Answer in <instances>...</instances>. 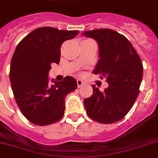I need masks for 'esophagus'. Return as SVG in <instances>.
<instances>
[{"mask_svg": "<svg viewBox=\"0 0 158 158\" xmlns=\"http://www.w3.org/2000/svg\"><path fill=\"white\" fill-rule=\"evenodd\" d=\"M77 84H78V87H79V88H80V87H81L82 85L84 84V82L82 81L80 79H77Z\"/></svg>", "mask_w": 158, "mask_h": 158, "instance_id": "obj_1", "label": "esophagus"}]
</instances>
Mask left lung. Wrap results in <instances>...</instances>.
Here are the masks:
<instances>
[{"instance_id": "1", "label": "left lung", "mask_w": 158, "mask_h": 158, "mask_svg": "<svg viewBox=\"0 0 158 158\" xmlns=\"http://www.w3.org/2000/svg\"><path fill=\"white\" fill-rule=\"evenodd\" d=\"M82 35L94 38L98 44L100 59L93 72L108 83L103 91L92 85L93 95L84 100L87 114L102 124L119 121L139 94L143 71L141 60L130 41L112 29L84 31Z\"/></svg>"}]
</instances>
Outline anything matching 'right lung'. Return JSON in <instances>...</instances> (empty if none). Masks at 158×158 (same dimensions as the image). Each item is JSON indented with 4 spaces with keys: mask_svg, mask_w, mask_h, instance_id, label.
<instances>
[{
    "mask_svg": "<svg viewBox=\"0 0 158 158\" xmlns=\"http://www.w3.org/2000/svg\"><path fill=\"white\" fill-rule=\"evenodd\" d=\"M77 30L42 27L28 33L16 47L11 59L10 80L15 101L30 122L48 125L62 118L64 98L77 89V81L66 76L49 83L51 64H59L64 41L78 35Z\"/></svg>",
    "mask_w": 158,
    "mask_h": 158,
    "instance_id": "1",
    "label": "right lung"
}]
</instances>
